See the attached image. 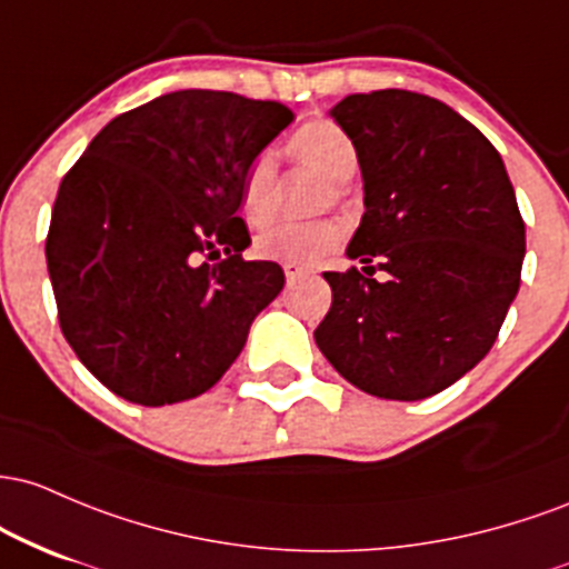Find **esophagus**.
<instances>
[{
	"label": "esophagus",
	"instance_id": "34e87169",
	"mask_svg": "<svg viewBox=\"0 0 569 569\" xmlns=\"http://www.w3.org/2000/svg\"><path fill=\"white\" fill-rule=\"evenodd\" d=\"M284 277L287 282H298V279H303L306 273H309V268L301 266V263H284Z\"/></svg>",
	"mask_w": 569,
	"mask_h": 569
}]
</instances>
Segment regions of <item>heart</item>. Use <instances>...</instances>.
I'll use <instances>...</instances> for the list:
<instances>
[{"label":"heart","instance_id":"b5f03b06","mask_svg":"<svg viewBox=\"0 0 569 569\" xmlns=\"http://www.w3.org/2000/svg\"><path fill=\"white\" fill-rule=\"evenodd\" d=\"M290 156L309 166L333 184H343L357 171V147L336 123L315 120L290 137ZM277 209V161L271 152H260L247 166L241 180V212L250 226H266ZM343 231L333 220L317 222H277L254 239V252L266 260L315 266L333 254L341 244Z\"/></svg>","mask_w":569,"mask_h":569}]
</instances>
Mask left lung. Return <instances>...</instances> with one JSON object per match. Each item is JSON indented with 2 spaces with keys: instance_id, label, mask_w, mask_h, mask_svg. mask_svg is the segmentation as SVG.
<instances>
[{
  "instance_id": "obj_1",
  "label": "left lung",
  "mask_w": 569,
  "mask_h": 569,
  "mask_svg": "<svg viewBox=\"0 0 569 569\" xmlns=\"http://www.w3.org/2000/svg\"><path fill=\"white\" fill-rule=\"evenodd\" d=\"M330 118L360 158L366 214L347 258L366 273H325L333 303L315 341L362 392L430 398L487 357L519 292L513 184L495 144L425 93H352Z\"/></svg>"
}]
</instances>
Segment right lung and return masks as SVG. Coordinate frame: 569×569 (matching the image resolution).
Returning <instances> with one entry per match:
<instances>
[{"instance_id":"right-lung-1","label":"right lung","mask_w":569,"mask_h":569,"mask_svg":"<svg viewBox=\"0 0 569 569\" xmlns=\"http://www.w3.org/2000/svg\"><path fill=\"white\" fill-rule=\"evenodd\" d=\"M292 118L228 91L166 93L110 120L63 177L44 241L59 322L118 398H199L282 292V266L241 258L239 207L247 166Z\"/></svg>"}]
</instances>
